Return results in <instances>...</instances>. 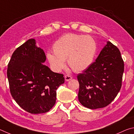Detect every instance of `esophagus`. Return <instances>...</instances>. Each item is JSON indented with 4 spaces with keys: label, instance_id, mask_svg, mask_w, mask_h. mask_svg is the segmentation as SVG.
Wrapping results in <instances>:
<instances>
[{
    "label": "esophagus",
    "instance_id": "34e87169",
    "mask_svg": "<svg viewBox=\"0 0 134 134\" xmlns=\"http://www.w3.org/2000/svg\"><path fill=\"white\" fill-rule=\"evenodd\" d=\"M72 78V77L71 76H69V75H65V79L66 81H69L71 80Z\"/></svg>",
    "mask_w": 134,
    "mask_h": 134
}]
</instances>
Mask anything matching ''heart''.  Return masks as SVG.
I'll return each instance as SVG.
<instances>
[{"mask_svg":"<svg viewBox=\"0 0 134 134\" xmlns=\"http://www.w3.org/2000/svg\"><path fill=\"white\" fill-rule=\"evenodd\" d=\"M53 53L48 52L46 57L51 66L56 71H60L68 65L72 71L80 72L87 69L94 59L97 44L90 36L75 34L62 35L53 45Z\"/></svg>","mask_w":134,"mask_h":134,"instance_id":"obj_1","label":"heart"}]
</instances>
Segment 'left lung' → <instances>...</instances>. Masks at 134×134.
I'll return each instance as SVG.
<instances>
[{"label":"left lung","instance_id":"left-lung-1","mask_svg":"<svg viewBox=\"0 0 134 134\" xmlns=\"http://www.w3.org/2000/svg\"><path fill=\"white\" fill-rule=\"evenodd\" d=\"M124 71L120 51L108 42L95 62L77 76L81 104L92 109L108 105L121 90Z\"/></svg>","mask_w":134,"mask_h":134}]
</instances>
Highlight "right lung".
Instances as JSON below:
<instances>
[{
	"mask_svg": "<svg viewBox=\"0 0 134 134\" xmlns=\"http://www.w3.org/2000/svg\"><path fill=\"white\" fill-rule=\"evenodd\" d=\"M35 44V40L30 39L14 51L7 76L16 103L26 111L37 114L48 112L54 106L56 90L65 78L43 65L45 54Z\"/></svg>",
	"mask_w": 134,
	"mask_h": 134,
	"instance_id": "add662e5",
	"label": "right lung"
}]
</instances>
